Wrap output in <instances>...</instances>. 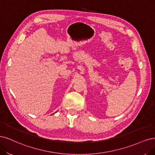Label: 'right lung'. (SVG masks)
I'll list each match as a JSON object with an SVG mask.
<instances>
[{
    "instance_id": "right-lung-1",
    "label": "right lung",
    "mask_w": 155,
    "mask_h": 155,
    "mask_svg": "<svg viewBox=\"0 0 155 155\" xmlns=\"http://www.w3.org/2000/svg\"><path fill=\"white\" fill-rule=\"evenodd\" d=\"M55 113H57V112H55Z\"/></svg>"
}]
</instances>
